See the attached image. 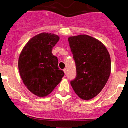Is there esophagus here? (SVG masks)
I'll use <instances>...</instances> for the list:
<instances>
[{"instance_id": "34e87169", "label": "esophagus", "mask_w": 128, "mask_h": 128, "mask_svg": "<svg viewBox=\"0 0 128 128\" xmlns=\"http://www.w3.org/2000/svg\"><path fill=\"white\" fill-rule=\"evenodd\" d=\"M63 72H64L65 74H66V68H64V69H63Z\"/></svg>"}]
</instances>
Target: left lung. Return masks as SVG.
Instances as JSON below:
<instances>
[{
  "label": "left lung",
  "instance_id": "8db88e82",
  "mask_svg": "<svg viewBox=\"0 0 128 128\" xmlns=\"http://www.w3.org/2000/svg\"><path fill=\"white\" fill-rule=\"evenodd\" d=\"M76 66L77 76L70 82L75 93L83 100L98 96L111 74V58L104 45L86 34L68 38Z\"/></svg>",
  "mask_w": 128,
  "mask_h": 128
}]
</instances>
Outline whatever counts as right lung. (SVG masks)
Listing matches in <instances>:
<instances>
[{"label": "right lung", "mask_w": 128, "mask_h": 128, "mask_svg": "<svg viewBox=\"0 0 128 128\" xmlns=\"http://www.w3.org/2000/svg\"><path fill=\"white\" fill-rule=\"evenodd\" d=\"M60 40L56 34L43 32L26 44L18 59L20 76L28 90L44 98L50 94L64 76L58 68V60L52 53Z\"/></svg>", "instance_id": "obj_1"}]
</instances>
